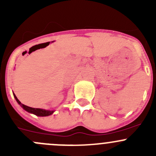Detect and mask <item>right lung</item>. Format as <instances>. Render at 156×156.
I'll return each instance as SVG.
<instances>
[{
  "instance_id": "obj_1",
  "label": "right lung",
  "mask_w": 156,
  "mask_h": 156,
  "mask_svg": "<svg viewBox=\"0 0 156 156\" xmlns=\"http://www.w3.org/2000/svg\"><path fill=\"white\" fill-rule=\"evenodd\" d=\"M13 96H14V97H15L16 100L17 101V103H18L19 104L22 106V107L24 108L26 111L29 112H30V113H32V114L35 115L48 116V115H52L53 112H54V111H52V110L50 111V110H45V109H42V108H35L29 107V106H26V105L21 103V102H20V100L17 99V97H16V95L14 94H13Z\"/></svg>"
}]
</instances>
